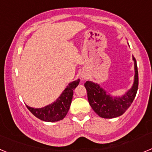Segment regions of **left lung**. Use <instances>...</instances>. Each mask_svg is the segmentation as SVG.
Masks as SVG:
<instances>
[{"mask_svg":"<svg viewBox=\"0 0 152 152\" xmlns=\"http://www.w3.org/2000/svg\"><path fill=\"white\" fill-rule=\"evenodd\" d=\"M135 62V80L132 88L121 97H112L97 84L91 81H86L84 84L90 105L98 116L107 119H111L121 116L131 106L136 95L139 87V73L136 60L133 57Z\"/></svg>","mask_w":152,"mask_h":152,"instance_id":"left-lung-1","label":"left lung"}]
</instances>
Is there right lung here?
I'll return each mask as SVG.
<instances>
[{
	"instance_id": "add662e5",
	"label": "right lung",
	"mask_w": 152,
	"mask_h": 152,
	"mask_svg": "<svg viewBox=\"0 0 152 152\" xmlns=\"http://www.w3.org/2000/svg\"><path fill=\"white\" fill-rule=\"evenodd\" d=\"M80 80L70 83L58 100L52 104L42 108H32L26 107L36 117L45 122H57L65 117L69 110L73 97V91L78 85Z\"/></svg>"
}]
</instances>
